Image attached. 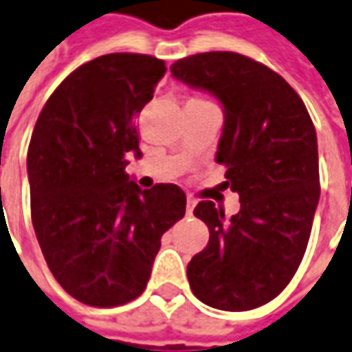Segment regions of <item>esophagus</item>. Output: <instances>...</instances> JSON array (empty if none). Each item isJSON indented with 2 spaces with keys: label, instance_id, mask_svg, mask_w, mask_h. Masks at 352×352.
I'll use <instances>...</instances> for the list:
<instances>
[{
  "label": "esophagus",
  "instance_id": "1",
  "mask_svg": "<svg viewBox=\"0 0 352 352\" xmlns=\"http://www.w3.org/2000/svg\"><path fill=\"white\" fill-rule=\"evenodd\" d=\"M195 206H197V200H195L192 197H187V206H186L187 215H192V210H195Z\"/></svg>",
  "mask_w": 352,
  "mask_h": 352
}]
</instances>
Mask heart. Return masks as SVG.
Returning a JSON list of instances; mask_svg holds the SVG:
<instances>
[{
	"label": "heart",
	"instance_id": "heart-1",
	"mask_svg": "<svg viewBox=\"0 0 352 352\" xmlns=\"http://www.w3.org/2000/svg\"><path fill=\"white\" fill-rule=\"evenodd\" d=\"M189 102H191V100H189Z\"/></svg>",
	"mask_w": 352,
	"mask_h": 352
}]
</instances>
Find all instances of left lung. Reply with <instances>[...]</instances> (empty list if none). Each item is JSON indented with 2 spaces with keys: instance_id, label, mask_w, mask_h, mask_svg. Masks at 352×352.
<instances>
[{
  "instance_id": "left-lung-1",
  "label": "left lung",
  "mask_w": 352,
  "mask_h": 352,
  "mask_svg": "<svg viewBox=\"0 0 352 352\" xmlns=\"http://www.w3.org/2000/svg\"><path fill=\"white\" fill-rule=\"evenodd\" d=\"M170 72L223 104L217 163L241 204L226 219L211 200L198 202L192 213L210 241L187 265L189 286L211 308L252 310L282 293L308 247L321 191L316 128L286 79L241 54L189 55Z\"/></svg>"
}]
</instances>
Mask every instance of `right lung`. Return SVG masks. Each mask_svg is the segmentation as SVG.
Instances as JSON below:
<instances>
[{"mask_svg":"<svg viewBox=\"0 0 352 352\" xmlns=\"http://www.w3.org/2000/svg\"><path fill=\"white\" fill-rule=\"evenodd\" d=\"M165 72L152 55H102L76 68L36 118L28 150L33 228L55 280L83 305L139 297L161 236L186 215L178 186L141 191L126 174V155H141L135 118Z\"/></svg>","mask_w":352,"mask_h":352,"instance_id":"obj_1","label":"right lung"}]
</instances>
